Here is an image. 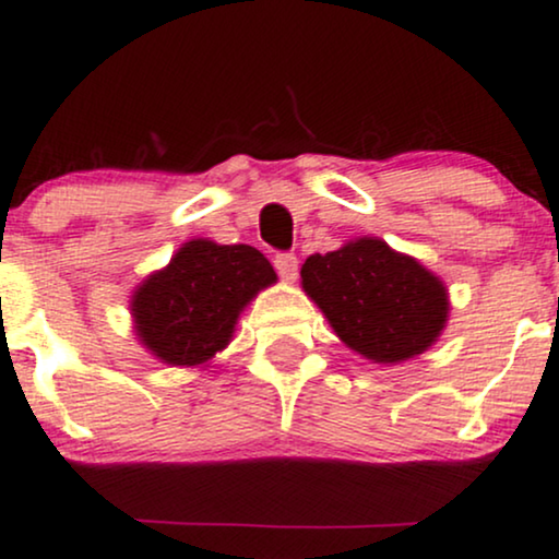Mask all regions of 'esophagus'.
<instances>
[{
	"label": "esophagus",
	"mask_w": 559,
	"mask_h": 559,
	"mask_svg": "<svg viewBox=\"0 0 559 559\" xmlns=\"http://www.w3.org/2000/svg\"><path fill=\"white\" fill-rule=\"evenodd\" d=\"M273 262H275V271H278V275L286 281V284L297 281V275H299L297 254H275Z\"/></svg>",
	"instance_id": "obj_1"
}]
</instances>
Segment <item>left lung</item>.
<instances>
[{
	"mask_svg": "<svg viewBox=\"0 0 559 559\" xmlns=\"http://www.w3.org/2000/svg\"><path fill=\"white\" fill-rule=\"evenodd\" d=\"M301 288L344 344L372 365H399L432 348L450 318L448 286L380 237L309 254Z\"/></svg>",
	"mask_w": 559,
	"mask_h": 559,
	"instance_id": "8db88e82",
	"label": "left lung"
}]
</instances>
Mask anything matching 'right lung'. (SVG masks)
<instances>
[{"label":"right lung","mask_w":559,"mask_h":559,"mask_svg":"<svg viewBox=\"0 0 559 559\" xmlns=\"http://www.w3.org/2000/svg\"><path fill=\"white\" fill-rule=\"evenodd\" d=\"M275 281L271 262L250 245L190 239L132 292L134 335L164 365L205 367L231 344L245 307Z\"/></svg>","instance_id":"right-lung-1"}]
</instances>
